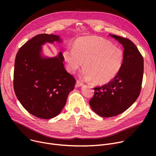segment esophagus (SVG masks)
Returning a JSON list of instances; mask_svg holds the SVG:
<instances>
[{
  "label": "esophagus",
  "instance_id": "34e87169",
  "mask_svg": "<svg viewBox=\"0 0 156 156\" xmlns=\"http://www.w3.org/2000/svg\"><path fill=\"white\" fill-rule=\"evenodd\" d=\"M83 85V83H81V82H80V81H78V80H77L76 81V85H75V87L76 88H78V87H81Z\"/></svg>",
  "mask_w": 156,
  "mask_h": 156
}]
</instances>
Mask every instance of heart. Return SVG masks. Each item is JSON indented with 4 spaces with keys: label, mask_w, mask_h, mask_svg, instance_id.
<instances>
[{
    "label": "heart",
    "mask_w": 156,
    "mask_h": 156,
    "mask_svg": "<svg viewBox=\"0 0 156 156\" xmlns=\"http://www.w3.org/2000/svg\"><path fill=\"white\" fill-rule=\"evenodd\" d=\"M67 69L74 73L83 65L81 76L92 80L97 85L107 84L116 77L124 60L120 48L109 40L97 36L77 39L73 48L67 47L62 52Z\"/></svg>",
    "instance_id": "b5f03b06"
}]
</instances>
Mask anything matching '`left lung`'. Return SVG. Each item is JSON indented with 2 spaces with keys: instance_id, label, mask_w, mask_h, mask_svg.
<instances>
[{
  "instance_id": "1",
  "label": "left lung",
  "mask_w": 156,
  "mask_h": 156,
  "mask_svg": "<svg viewBox=\"0 0 156 156\" xmlns=\"http://www.w3.org/2000/svg\"><path fill=\"white\" fill-rule=\"evenodd\" d=\"M109 35L123 47L124 60L116 77L108 84L94 88V95L89 101L92 109L104 118L119 115L135 102L144 75V59L136 45L129 39Z\"/></svg>"
}]
</instances>
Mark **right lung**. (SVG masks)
Masks as SVG:
<instances>
[{"mask_svg": "<svg viewBox=\"0 0 156 156\" xmlns=\"http://www.w3.org/2000/svg\"><path fill=\"white\" fill-rule=\"evenodd\" d=\"M54 42L62 40L55 35H36L20 48L14 63L16 97L31 114L45 119L61 112L76 81L64 67L61 52L54 57L44 55L42 46Z\"/></svg>", "mask_w": 156, "mask_h": 156, "instance_id": "1", "label": "right lung"}]
</instances>
